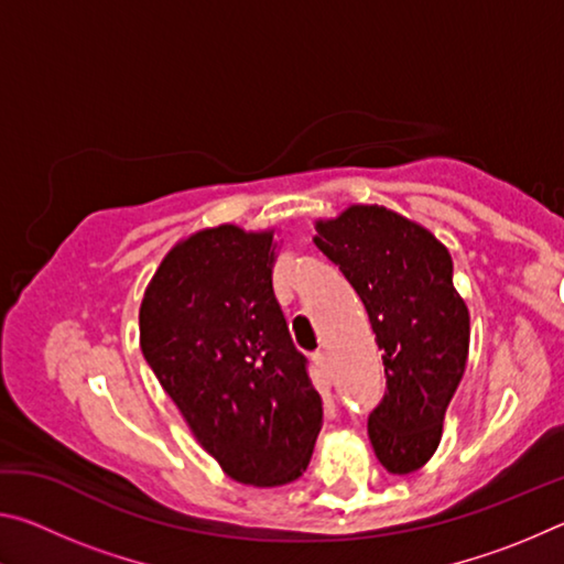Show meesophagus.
Here are the masks:
<instances>
[{
    "label": "esophagus",
    "instance_id": "esophagus-1",
    "mask_svg": "<svg viewBox=\"0 0 564 564\" xmlns=\"http://www.w3.org/2000/svg\"><path fill=\"white\" fill-rule=\"evenodd\" d=\"M313 358H316V362H318V366H326V360H328V356H326V350H316V356H313Z\"/></svg>",
    "mask_w": 564,
    "mask_h": 564
}]
</instances>
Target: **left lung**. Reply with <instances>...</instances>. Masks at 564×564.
Returning a JSON list of instances; mask_svg holds the SVG:
<instances>
[{
    "label": "left lung",
    "instance_id": "8db88e82",
    "mask_svg": "<svg viewBox=\"0 0 564 564\" xmlns=\"http://www.w3.org/2000/svg\"><path fill=\"white\" fill-rule=\"evenodd\" d=\"M316 231L383 350L386 393L368 415L370 443L388 473L408 475L435 453L465 373L470 316L453 285V259L431 231L383 206H350Z\"/></svg>",
    "mask_w": 564,
    "mask_h": 564
}]
</instances>
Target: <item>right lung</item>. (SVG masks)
<instances>
[{"mask_svg":"<svg viewBox=\"0 0 564 564\" xmlns=\"http://www.w3.org/2000/svg\"><path fill=\"white\" fill-rule=\"evenodd\" d=\"M271 269V234L206 228L166 256L139 313L159 383L224 473L256 488L303 475L323 420Z\"/></svg>","mask_w":564,"mask_h":564,"instance_id":"1","label":"right lung"}]
</instances>
